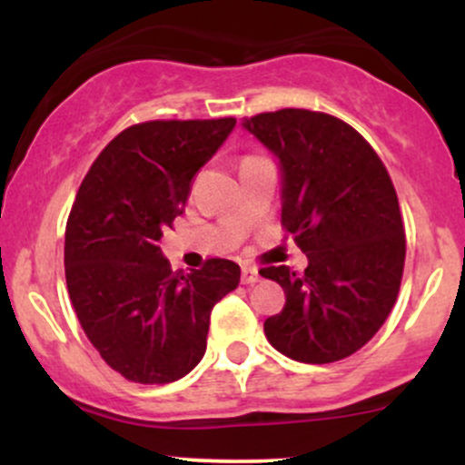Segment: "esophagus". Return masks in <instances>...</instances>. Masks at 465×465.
Segmentation results:
<instances>
[{"label":"esophagus","mask_w":465,"mask_h":465,"mask_svg":"<svg viewBox=\"0 0 465 465\" xmlns=\"http://www.w3.org/2000/svg\"><path fill=\"white\" fill-rule=\"evenodd\" d=\"M240 280H242V284L253 286L255 282H260V273L255 269H251V266H244L242 275H240Z\"/></svg>","instance_id":"34e87169"}]
</instances>
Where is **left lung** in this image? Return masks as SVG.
<instances>
[{"instance_id": "8db88e82", "label": "left lung", "mask_w": 465, "mask_h": 465, "mask_svg": "<svg viewBox=\"0 0 465 465\" xmlns=\"http://www.w3.org/2000/svg\"><path fill=\"white\" fill-rule=\"evenodd\" d=\"M277 159L282 225L308 266L260 271L284 288L264 334L292 361L334 362L361 350L396 303L404 242L398 194L381 157L339 117L282 109L242 120Z\"/></svg>"}]
</instances>
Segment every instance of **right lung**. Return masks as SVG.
<instances>
[{"label": "right lung", "instance_id": "obj_1", "mask_svg": "<svg viewBox=\"0 0 465 465\" xmlns=\"http://www.w3.org/2000/svg\"><path fill=\"white\" fill-rule=\"evenodd\" d=\"M233 126V117L135 124L106 143L80 183L65 229L69 300L94 348L126 381L165 385L194 370L212 308L238 288L232 260H207L185 275L159 247L192 177Z\"/></svg>", "mask_w": 465, "mask_h": 465}]
</instances>
